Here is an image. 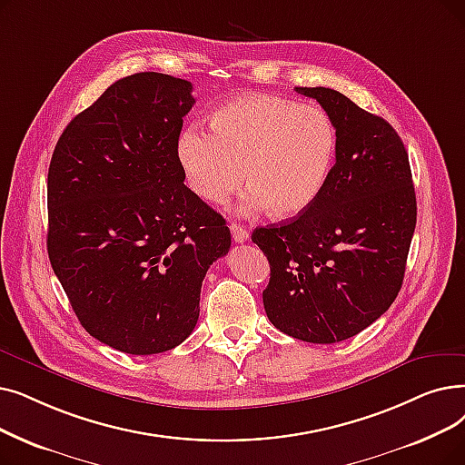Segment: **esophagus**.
Here are the masks:
<instances>
[{"label": "esophagus", "mask_w": 465, "mask_h": 465, "mask_svg": "<svg viewBox=\"0 0 465 465\" xmlns=\"http://www.w3.org/2000/svg\"><path fill=\"white\" fill-rule=\"evenodd\" d=\"M230 232H232V237L235 243H245V241L249 239V230L241 224H235V222L230 226Z\"/></svg>", "instance_id": "esophagus-1"}]
</instances>
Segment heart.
Here are the masks:
<instances>
[{"label":"heart","mask_w":465,"mask_h":465,"mask_svg":"<svg viewBox=\"0 0 465 465\" xmlns=\"http://www.w3.org/2000/svg\"><path fill=\"white\" fill-rule=\"evenodd\" d=\"M209 129H186L176 153L190 188L224 203L245 183L243 209L289 218L304 213L327 184L336 153L329 114L272 94H245L222 104Z\"/></svg>","instance_id":"b5f03b06"}]
</instances>
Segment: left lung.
<instances>
[{"label":"left lung","mask_w":465,"mask_h":465,"mask_svg":"<svg viewBox=\"0 0 465 465\" xmlns=\"http://www.w3.org/2000/svg\"><path fill=\"white\" fill-rule=\"evenodd\" d=\"M315 98L336 129V163L298 216L256 228L268 256L264 310L272 325L312 344L359 334L397 298L416 228L409 153L395 129L327 87Z\"/></svg>","instance_id":"1"}]
</instances>
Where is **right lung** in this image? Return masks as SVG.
<instances>
[{"mask_svg":"<svg viewBox=\"0 0 465 465\" xmlns=\"http://www.w3.org/2000/svg\"><path fill=\"white\" fill-rule=\"evenodd\" d=\"M192 84L140 72L77 114L47 176V252L82 327L131 355L176 348L201 282L230 251L226 220L186 184L176 144Z\"/></svg>","mask_w":465,"mask_h":465,"instance_id":"right-lung-1","label":"right lung"}]
</instances>
